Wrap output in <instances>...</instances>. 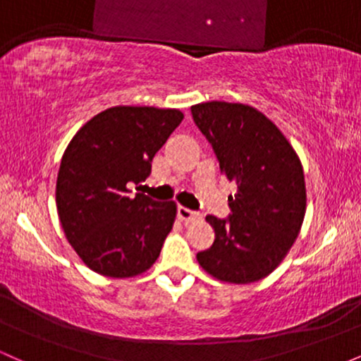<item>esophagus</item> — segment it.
<instances>
[{
	"mask_svg": "<svg viewBox=\"0 0 361 361\" xmlns=\"http://www.w3.org/2000/svg\"><path fill=\"white\" fill-rule=\"evenodd\" d=\"M178 217H180V221L188 222V221H193V219H197L198 214L193 212V210L186 209V207H183V205H180L178 207Z\"/></svg>",
	"mask_w": 361,
	"mask_h": 361,
	"instance_id": "obj_1",
	"label": "esophagus"
}]
</instances>
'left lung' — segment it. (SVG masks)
<instances>
[{"label": "left lung", "instance_id": "8db88e82", "mask_svg": "<svg viewBox=\"0 0 361 361\" xmlns=\"http://www.w3.org/2000/svg\"><path fill=\"white\" fill-rule=\"evenodd\" d=\"M192 115L221 173L235 183L233 214L205 217L215 241L198 252V264L226 283L259 281L288 255L304 222L307 195L299 156L280 128L250 105L198 103Z\"/></svg>", "mask_w": 361, "mask_h": 361}]
</instances>
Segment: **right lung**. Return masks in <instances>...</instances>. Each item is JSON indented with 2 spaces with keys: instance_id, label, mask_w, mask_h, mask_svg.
I'll return each instance as SVG.
<instances>
[{
  "instance_id": "obj_1",
  "label": "right lung",
  "mask_w": 361,
  "mask_h": 361,
  "mask_svg": "<svg viewBox=\"0 0 361 361\" xmlns=\"http://www.w3.org/2000/svg\"><path fill=\"white\" fill-rule=\"evenodd\" d=\"M176 109L111 106L82 126L66 147L56 185L66 239L103 276L132 279L159 258L176 219L175 202L132 195L152 157L180 126Z\"/></svg>"
}]
</instances>
